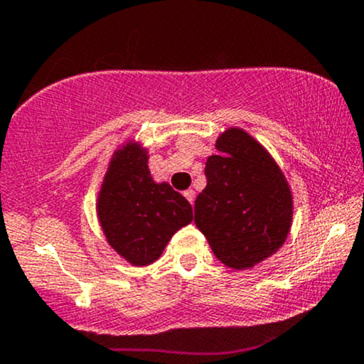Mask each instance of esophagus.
Segmentation results:
<instances>
[{
  "mask_svg": "<svg viewBox=\"0 0 364 364\" xmlns=\"http://www.w3.org/2000/svg\"><path fill=\"white\" fill-rule=\"evenodd\" d=\"M185 197H186V200L190 202V204H193V200H195V192H193V190H186Z\"/></svg>",
  "mask_w": 364,
  "mask_h": 364,
  "instance_id": "esophagus-1",
  "label": "esophagus"
}]
</instances>
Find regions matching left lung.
<instances>
[{
	"instance_id": "left-lung-1",
	"label": "left lung",
	"mask_w": 364,
	"mask_h": 364,
	"mask_svg": "<svg viewBox=\"0 0 364 364\" xmlns=\"http://www.w3.org/2000/svg\"><path fill=\"white\" fill-rule=\"evenodd\" d=\"M205 162L208 186L195 200V225L216 258L247 270L281 250L293 225V192L270 151L240 127L218 136Z\"/></svg>"
}]
</instances>
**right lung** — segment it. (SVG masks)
<instances>
[{
    "mask_svg": "<svg viewBox=\"0 0 364 364\" xmlns=\"http://www.w3.org/2000/svg\"><path fill=\"white\" fill-rule=\"evenodd\" d=\"M150 151L137 139L118 144L95 198V213L108 246L134 267L156 262L193 211L167 181L156 183L148 167Z\"/></svg>",
    "mask_w": 364,
    "mask_h": 364,
    "instance_id": "add662e5",
    "label": "right lung"
}]
</instances>
